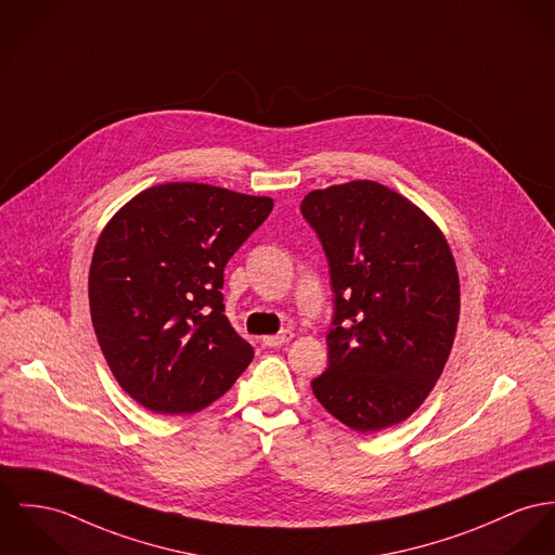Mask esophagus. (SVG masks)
<instances>
[{"label": "esophagus", "mask_w": 555, "mask_h": 555, "mask_svg": "<svg viewBox=\"0 0 555 555\" xmlns=\"http://www.w3.org/2000/svg\"><path fill=\"white\" fill-rule=\"evenodd\" d=\"M292 338H294L292 332H281V334H276V336H266L261 341H263V346H268V348H276V346L287 344Z\"/></svg>", "instance_id": "1"}]
</instances>
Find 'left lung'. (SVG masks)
Segmentation results:
<instances>
[{"instance_id": "left-lung-1", "label": "left lung", "mask_w": 555, "mask_h": 555, "mask_svg": "<svg viewBox=\"0 0 555 555\" xmlns=\"http://www.w3.org/2000/svg\"><path fill=\"white\" fill-rule=\"evenodd\" d=\"M299 211L330 261V363L312 380L341 425L376 433L416 412L450 357L461 285L441 230L376 181L314 190Z\"/></svg>"}]
</instances>
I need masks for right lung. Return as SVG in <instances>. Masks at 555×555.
Here are the masks:
<instances>
[{
    "label": "right lung",
    "instance_id": "right-lung-1",
    "mask_svg": "<svg viewBox=\"0 0 555 555\" xmlns=\"http://www.w3.org/2000/svg\"><path fill=\"white\" fill-rule=\"evenodd\" d=\"M274 207L207 183L143 190L103 228L90 317L118 384L156 414H194L254 359L223 314V268Z\"/></svg>",
    "mask_w": 555,
    "mask_h": 555
}]
</instances>
